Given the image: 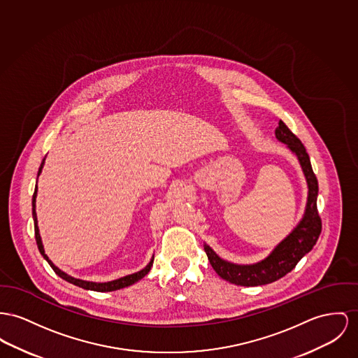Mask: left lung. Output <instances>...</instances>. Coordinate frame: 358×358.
I'll use <instances>...</instances> for the list:
<instances>
[{
  "mask_svg": "<svg viewBox=\"0 0 358 358\" xmlns=\"http://www.w3.org/2000/svg\"><path fill=\"white\" fill-rule=\"evenodd\" d=\"M275 137L286 143L287 148L296 153L303 167L308 183V203L304 218L294 228V231L281 241L277 248L262 262L251 266H238L225 262L217 257L215 251L205 245L208 259L215 268V273L225 281L241 286H258L271 284L290 273L299 261L308 254L322 234V218L317 212V179L310 166V156L303 143L290 131L282 120H280L275 129Z\"/></svg>",
  "mask_w": 358,
  "mask_h": 358,
  "instance_id": "8db88e82",
  "label": "left lung"
}]
</instances>
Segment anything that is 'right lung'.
I'll use <instances>...</instances> for the list:
<instances>
[{
  "label": "right lung",
  "instance_id": "add662e5",
  "mask_svg": "<svg viewBox=\"0 0 358 358\" xmlns=\"http://www.w3.org/2000/svg\"><path fill=\"white\" fill-rule=\"evenodd\" d=\"M43 164H45V159H43V162H42V164H41V167H39V171H38V176H39V173L42 172V167H43ZM36 189H38V187H35L34 195H32V217H34V225H35V238H36V244H38V248H39L41 254L43 255V258L48 261V264L51 266V268L55 271V274H58V275H59L62 280H65V281L71 282V284H73V285L80 286V287H84V289H90V290H96V292H113V290H118V289L126 287V286L133 285L134 282L140 281L143 277H145V275L149 273V270H150V267H152V264H153V259H152V261L149 262V264H148L145 268H143L141 271H138V273H134V274H130V275H126V277H123V278L115 280V281H111V282H104V284H96V282H88V281L77 280V278H73V277H71V275L65 274L64 271H61L58 267H55V266L52 264V262L48 259V255L45 254L43 245H42V240H41L39 229H38L36 212H35V198H36Z\"/></svg>",
  "mask_w": 358,
  "mask_h": 358
}]
</instances>
